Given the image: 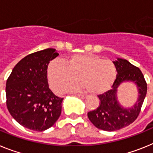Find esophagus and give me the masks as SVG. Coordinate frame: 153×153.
<instances>
[{
  "instance_id": "1",
  "label": "esophagus",
  "mask_w": 153,
  "mask_h": 153,
  "mask_svg": "<svg viewBox=\"0 0 153 153\" xmlns=\"http://www.w3.org/2000/svg\"><path fill=\"white\" fill-rule=\"evenodd\" d=\"M76 96L78 97H79V98L81 99H85L86 98V97H85L84 95H82V94H76Z\"/></svg>"
}]
</instances>
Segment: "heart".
I'll return each instance as SVG.
<instances>
[{
  "label": "heart",
  "mask_w": 153,
  "mask_h": 153,
  "mask_svg": "<svg viewBox=\"0 0 153 153\" xmlns=\"http://www.w3.org/2000/svg\"><path fill=\"white\" fill-rule=\"evenodd\" d=\"M117 70L110 60L90 53H76L68 56L65 63L53 60L47 67V79L55 93H62L75 84L78 78L82 84L67 91L87 90L92 95L108 91L117 79Z\"/></svg>",
  "instance_id": "heart-1"
}]
</instances>
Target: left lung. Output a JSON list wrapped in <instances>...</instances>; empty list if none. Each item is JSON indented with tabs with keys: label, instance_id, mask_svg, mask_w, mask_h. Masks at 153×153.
<instances>
[{
	"label": "left lung",
	"instance_id": "1",
	"mask_svg": "<svg viewBox=\"0 0 153 153\" xmlns=\"http://www.w3.org/2000/svg\"><path fill=\"white\" fill-rule=\"evenodd\" d=\"M117 70V79L111 90L99 95L100 106L87 113L90 122L102 130H119L133 123L141 110L147 92V84L141 70L128 60L117 58L113 61ZM131 81L136 83L139 97L134 106L130 108H123L117 100V89L124 82Z\"/></svg>",
	"mask_w": 153,
	"mask_h": 153
}]
</instances>
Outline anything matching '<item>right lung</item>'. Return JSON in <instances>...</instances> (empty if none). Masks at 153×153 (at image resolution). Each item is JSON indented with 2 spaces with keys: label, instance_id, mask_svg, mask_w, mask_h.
<instances>
[{
  "label": "right lung",
  "instance_id": "add662e5",
  "mask_svg": "<svg viewBox=\"0 0 153 153\" xmlns=\"http://www.w3.org/2000/svg\"><path fill=\"white\" fill-rule=\"evenodd\" d=\"M59 55L48 48L27 55L13 67L7 79V107L24 127L37 132L49 129L59 119L63 98L50 90L47 67Z\"/></svg>",
  "mask_w": 153,
  "mask_h": 153
}]
</instances>
